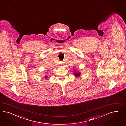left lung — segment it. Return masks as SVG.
<instances>
[{"label":"left lung","instance_id":"8db88e82","mask_svg":"<svg viewBox=\"0 0 126 126\" xmlns=\"http://www.w3.org/2000/svg\"><path fill=\"white\" fill-rule=\"evenodd\" d=\"M74 70V76L76 77H80V75H81V72H78V71H76V70H75V69H74L73 70Z\"/></svg>","mask_w":126,"mask_h":126}]
</instances>
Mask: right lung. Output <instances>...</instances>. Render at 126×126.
I'll return each instance as SVG.
<instances>
[{
	"label": "right lung",
	"instance_id": "obj_1",
	"mask_svg": "<svg viewBox=\"0 0 126 126\" xmlns=\"http://www.w3.org/2000/svg\"><path fill=\"white\" fill-rule=\"evenodd\" d=\"M45 79H47V78H48L49 77H48L47 75H45Z\"/></svg>",
	"mask_w": 126,
	"mask_h": 126
}]
</instances>
